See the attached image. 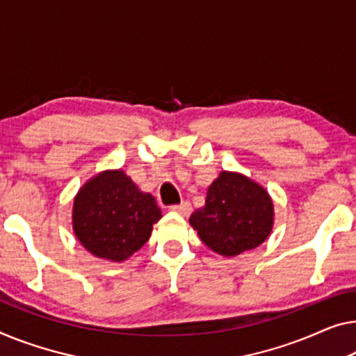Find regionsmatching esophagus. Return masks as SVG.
<instances>
[{"mask_svg":"<svg viewBox=\"0 0 356 356\" xmlns=\"http://www.w3.org/2000/svg\"><path fill=\"white\" fill-rule=\"evenodd\" d=\"M169 209L177 212L180 216H190V212H192V204H190L188 201H184V203L180 204H172Z\"/></svg>","mask_w":356,"mask_h":356,"instance_id":"esophagus-1","label":"esophagus"}]
</instances>
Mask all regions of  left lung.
Returning <instances> with one entry per match:
<instances>
[{
    "instance_id": "obj_1",
    "label": "left lung",
    "mask_w": 356,
    "mask_h": 356,
    "mask_svg": "<svg viewBox=\"0 0 356 356\" xmlns=\"http://www.w3.org/2000/svg\"><path fill=\"white\" fill-rule=\"evenodd\" d=\"M190 225L212 251L233 257L267 240L273 203L261 185L224 171L208 188L206 204L190 216Z\"/></svg>"
}]
</instances>
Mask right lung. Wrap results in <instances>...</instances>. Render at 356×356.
<instances>
[{
  "label": "right lung",
  "instance_id": "obj_1",
  "mask_svg": "<svg viewBox=\"0 0 356 356\" xmlns=\"http://www.w3.org/2000/svg\"><path fill=\"white\" fill-rule=\"evenodd\" d=\"M161 209L123 171H105L79 190L73 203V230L100 259L121 262L145 245Z\"/></svg>",
  "mask_w": 356,
  "mask_h": 356
}]
</instances>
